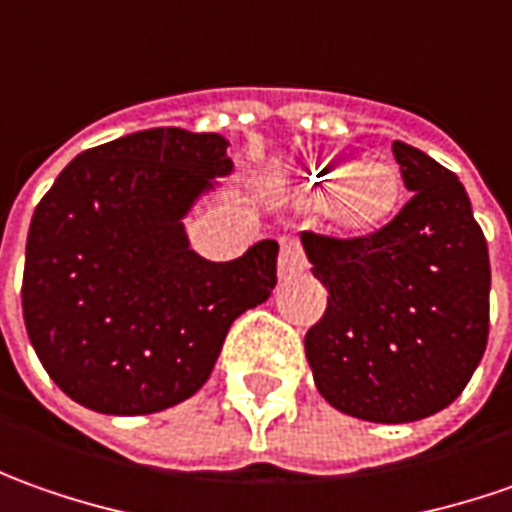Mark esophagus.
<instances>
[{
  "mask_svg": "<svg viewBox=\"0 0 512 512\" xmlns=\"http://www.w3.org/2000/svg\"><path fill=\"white\" fill-rule=\"evenodd\" d=\"M306 272V255H303V246L294 235H286L280 240V277H294V274Z\"/></svg>",
  "mask_w": 512,
  "mask_h": 512,
  "instance_id": "34e87169",
  "label": "esophagus"
}]
</instances>
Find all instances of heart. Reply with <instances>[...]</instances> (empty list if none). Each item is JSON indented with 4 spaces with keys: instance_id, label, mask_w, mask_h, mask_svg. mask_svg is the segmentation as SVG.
<instances>
[{
    "instance_id": "b5f03b06",
    "label": "heart",
    "mask_w": 512,
    "mask_h": 512,
    "mask_svg": "<svg viewBox=\"0 0 512 512\" xmlns=\"http://www.w3.org/2000/svg\"><path fill=\"white\" fill-rule=\"evenodd\" d=\"M309 184L320 192H331L328 203L334 218L357 232L382 226L397 212L402 195L399 175L385 164H326L311 172Z\"/></svg>"
}]
</instances>
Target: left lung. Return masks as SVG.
Masks as SVG:
<instances>
[{
    "label": "left lung",
    "mask_w": 512,
    "mask_h": 512,
    "mask_svg": "<svg viewBox=\"0 0 512 512\" xmlns=\"http://www.w3.org/2000/svg\"><path fill=\"white\" fill-rule=\"evenodd\" d=\"M394 158L414 192L360 238L303 232L326 314L306 334L314 385L337 411L416 422L448 408L482 360L490 257L459 178L411 144Z\"/></svg>",
    "instance_id": "8db88e82"
}]
</instances>
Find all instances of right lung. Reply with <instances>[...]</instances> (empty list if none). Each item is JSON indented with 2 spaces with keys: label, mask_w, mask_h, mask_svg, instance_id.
<instances>
[{
  "label": "right lung",
  "mask_w": 512,
  "mask_h": 512,
  "mask_svg": "<svg viewBox=\"0 0 512 512\" xmlns=\"http://www.w3.org/2000/svg\"><path fill=\"white\" fill-rule=\"evenodd\" d=\"M218 133L155 127L76 155L39 201L22 311L50 379L98 414H155L209 379L229 326L269 300L277 240L229 263L189 249L186 212L232 172Z\"/></svg>",
  "instance_id": "right-lung-1"
}]
</instances>
